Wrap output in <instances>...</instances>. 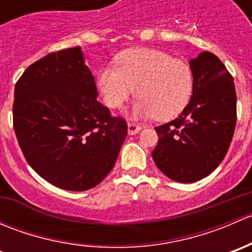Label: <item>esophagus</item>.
I'll list each match as a JSON object with an SVG mask.
<instances>
[{
    "label": "esophagus",
    "instance_id": "esophagus-1",
    "mask_svg": "<svg viewBox=\"0 0 252 252\" xmlns=\"http://www.w3.org/2000/svg\"><path fill=\"white\" fill-rule=\"evenodd\" d=\"M141 130V126H138V124L134 123H128V134L129 135H135L139 131Z\"/></svg>",
    "mask_w": 252,
    "mask_h": 252
}]
</instances>
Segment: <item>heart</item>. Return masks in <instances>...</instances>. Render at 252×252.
I'll list each match as a JSON object with an SVG mask.
<instances>
[{
	"label": "heart",
	"mask_w": 252,
	"mask_h": 252,
	"mask_svg": "<svg viewBox=\"0 0 252 252\" xmlns=\"http://www.w3.org/2000/svg\"><path fill=\"white\" fill-rule=\"evenodd\" d=\"M105 105L119 108L134 95L138 100L131 117L169 121L179 116L191 100L194 75L187 63L157 50L139 48L123 53L117 67H105L97 77Z\"/></svg>",
	"instance_id": "obj_1"
}]
</instances>
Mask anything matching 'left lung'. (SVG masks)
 I'll use <instances>...</instances> for the list:
<instances>
[{
  "instance_id": "1",
  "label": "left lung",
  "mask_w": 252,
  "mask_h": 252,
  "mask_svg": "<svg viewBox=\"0 0 252 252\" xmlns=\"http://www.w3.org/2000/svg\"><path fill=\"white\" fill-rule=\"evenodd\" d=\"M189 65L191 100L178 118L155 128L159 139L152 151L159 171L179 183L197 182L220 166L236 123L234 83L220 58L205 51Z\"/></svg>"
}]
</instances>
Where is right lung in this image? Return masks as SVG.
I'll use <instances>...</instances> for the list:
<instances>
[{"mask_svg": "<svg viewBox=\"0 0 252 252\" xmlns=\"http://www.w3.org/2000/svg\"><path fill=\"white\" fill-rule=\"evenodd\" d=\"M80 46L27 68L14 89L13 126L25 159L55 187L84 191L113 168L126 123L101 105Z\"/></svg>", "mask_w": 252, "mask_h": 252, "instance_id": "add662e5", "label": "right lung"}]
</instances>
